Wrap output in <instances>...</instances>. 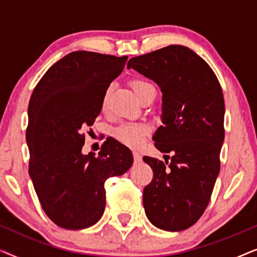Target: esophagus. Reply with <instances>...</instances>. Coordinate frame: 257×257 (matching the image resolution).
I'll use <instances>...</instances> for the list:
<instances>
[{"label": "esophagus", "mask_w": 257, "mask_h": 257, "mask_svg": "<svg viewBox=\"0 0 257 257\" xmlns=\"http://www.w3.org/2000/svg\"><path fill=\"white\" fill-rule=\"evenodd\" d=\"M133 159H135L136 164L140 163V161H142V156H140V153L137 152V151H135V152H133Z\"/></svg>", "instance_id": "esophagus-1"}]
</instances>
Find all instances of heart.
Wrapping results in <instances>:
<instances>
[{"mask_svg":"<svg viewBox=\"0 0 257 257\" xmlns=\"http://www.w3.org/2000/svg\"><path fill=\"white\" fill-rule=\"evenodd\" d=\"M132 90L135 91V93L140 97V94L146 87L151 86L150 83L145 82L143 79H133L130 83ZM108 96H110V89H107L104 92L103 99H101V108L105 110L107 106V99ZM150 130L146 125L142 124H122L121 126L114 131V136L118 140H120L121 143L126 144V145L132 146V147H138L142 145L145 140V137L149 135Z\"/></svg>","mask_w":257,"mask_h":257,"instance_id":"1","label":"heart"}]
</instances>
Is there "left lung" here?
Masks as SVG:
<instances>
[{"instance_id": "obj_1", "label": "left lung", "mask_w": 257, "mask_h": 257, "mask_svg": "<svg viewBox=\"0 0 257 257\" xmlns=\"http://www.w3.org/2000/svg\"><path fill=\"white\" fill-rule=\"evenodd\" d=\"M163 92V124L154 146L168 163L143 160L153 171L143 202L151 223L168 231L192 227L208 206L220 172L224 99L219 79L203 59L182 45H168L128 61ZM170 157V156H168Z\"/></svg>"}]
</instances>
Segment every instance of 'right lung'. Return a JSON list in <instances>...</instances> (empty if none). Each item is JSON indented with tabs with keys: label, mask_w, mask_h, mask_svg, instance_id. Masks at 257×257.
Returning a JSON list of instances; mask_svg holds the SVG:
<instances>
[{
	"label": "right lung",
	"mask_w": 257,
	"mask_h": 257,
	"mask_svg": "<svg viewBox=\"0 0 257 257\" xmlns=\"http://www.w3.org/2000/svg\"><path fill=\"white\" fill-rule=\"evenodd\" d=\"M127 56L70 52L56 62L30 97L27 127L29 174L41 206L58 227L78 230L100 220L105 181L133 164L131 151L107 138L98 157L82 153L85 135L101 111V99L120 75Z\"/></svg>",
	"instance_id": "1"
}]
</instances>
